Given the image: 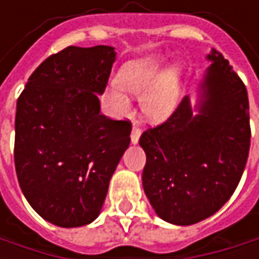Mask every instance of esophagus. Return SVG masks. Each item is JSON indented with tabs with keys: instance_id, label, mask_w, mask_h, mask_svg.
I'll use <instances>...</instances> for the list:
<instances>
[{
	"instance_id": "34e87169",
	"label": "esophagus",
	"mask_w": 259,
	"mask_h": 259,
	"mask_svg": "<svg viewBox=\"0 0 259 259\" xmlns=\"http://www.w3.org/2000/svg\"><path fill=\"white\" fill-rule=\"evenodd\" d=\"M139 136H141V129H139L138 126H133V127H132V135H130L132 142L136 144V142L139 141Z\"/></svg>"
}]
</instances>
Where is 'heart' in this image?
Returning a JSON list of instances; mask_svg holds the SVG:
<instances>
[{
    "instance_id": "1",
    "label": "heart",
    "mask_w": 259,
    "mask_h": 259,
    "mask_svg": "<svg viewBox=\"0 0 259 259\" xmlns=\"http://www.w3.org/2000/svg\"><path fill=\"white\" fill-rule=\"evenodd\" d=\"M160 69L162 61L159 58L147 57L129 61L117 76L120 88L135 97H141L142 115L153 123L166 120L180 99V66H171L162 73ZM105 99L115 114L124 115L129 112L130 99L118 88H108Z\"/></svg>"
}]
</instances>
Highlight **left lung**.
Here are the masks:
<instances>
[{
	"mask_svg": "<svg viewBox=\"0 0 259 259\" xmlns=\"http://www.w3.org/2000/svg\"><path fill=\"white\" fill-rule=\"evenodd\" d=\"M207 60L198 115L186 96L166 121L139 138L145 195L157 216L174 225L213 216L231 198L249 156L246 87L222 54L213 49Z\"/></svg>",
	"mask_w": 259,
	"mask_h": 259,
	"instance_id": "left-lung-1",
	"label": "left lung"
}]
</instances>
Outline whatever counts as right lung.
I'll use <instances>...</instances> for the list:
<instances>
[{"label":"right lung","instance_id":"1","mask_svg":"<svg viewBox=\"0 0 259 259\" xmlns=\"http://www.w3.org/2000/svg\"><path fill=\"white\" fill-rule=\"evenodd\" d=\"M115 52L69 46L29 76L16 105L15 166L29 205L48 222L91 224L130 144L132 123L100 114Z\"/></svg>","mask_w":259,"mask_h":259}]
</instances>
